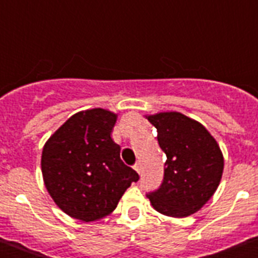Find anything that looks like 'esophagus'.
I'll list each match as a JSON object with an SVG mask.
<instances>
[{
    "label": "esophagus",
    "instance_id": "obj_1",
    "mask_svg": "<svg viewBox=\"0 0 258 258\" xmlns=\"http://www.w3.org/2000/svg\"><path fill=\"white\" fill-rule=\"evenodd\" d=\"M133 168H134V169H136V172L138 173V174H141V164H140V163L134 164Z\"/></svg>",
    "mask_w": 258,
    "mask_h": 258
}]
</instances>
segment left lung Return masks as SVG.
I'll return each mask as SVG.
<instances>
[{
  "mask_svg": "<svg viewBox=\"0 0 258 258\" xmlns=\"http://www.w3.org/2000/svg\"><path fill=\"white\" fill-rule=\"evenodd\" d=\"M165 152L163 183L147 194L151 206L169 217L197 213L217 190L223 172L220 146L206 127L179 112L146 116Z\"/></svg>",
  "mask_w": 258,
  "mask_h": 258,
  "instance_id": "1",
  "label": "left lung"
}]
</instances>
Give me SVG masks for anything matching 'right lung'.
<instances>
[{
  "instance_id": "right-lung-1",
  "label": "right lung",
  "mask_w": 258,
  "mask_h": 258,
  "mask_svg": "<svg viewBox=\"0 0 258 258\" xmlns=\"http://www.w3.org/2000/svg\"><path fill=\"white\" fill-rule=\"evenodd\" d=\"M117 115L92 108L71 116L45 143L41 170L50 197L70 217L84 222L112 213L140 175L120 159L111 138Z\"/></svg>"
}]
</instances>
